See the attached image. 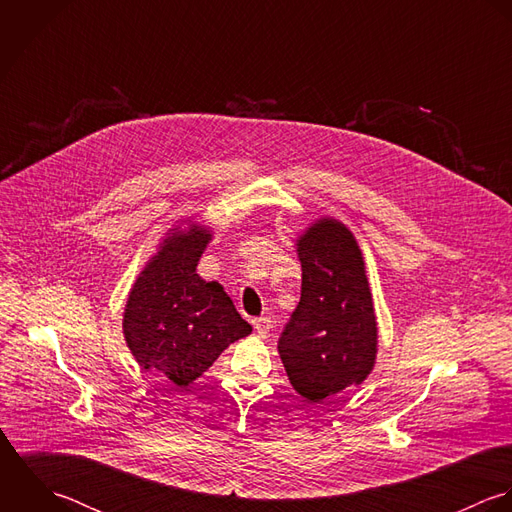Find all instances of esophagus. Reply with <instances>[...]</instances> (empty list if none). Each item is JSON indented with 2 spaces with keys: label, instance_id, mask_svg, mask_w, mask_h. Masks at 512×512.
Segmentation results:
<instances>
[{
  "label": "esophagus",
  "instance_id": "34e87169",
  "mask_svg": "<svg viewBox=\"0 0 512 512\" xmlns=\"http://www.w3.org/2000/svg\"><path fill=\"white\" fill-rule=\"evenodd\" d=\"M251 322H253V328L257 330L259 336H267V334H269V330H271V318L259 316V318H253Z\"/></svg>",
  "mask_w": 512,
  "mask_h": 512
}]
</instances>
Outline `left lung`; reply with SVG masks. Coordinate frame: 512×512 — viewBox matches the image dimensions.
I'll use <instances>...</instances> for the list:
<instances>
[{"mask_svg": "<svg viewBox=\"0 0 512 512\" xmlns=\"http://www.w3.org/2000/svg\"><path fill=\"white\" fill-rule=\"evenodd\" d=\"M301 301L279 336L293 388L308 402L366 380L376 360V316L362 253L334 219L314 223L299 239Z\"/></svg>", "mask_w": 512, "mask_h": 512, "instance_id": "left-lung-1", "label": "left lung"}]
</instances>
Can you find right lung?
Listing matches in <instances>:
<instances>
[{
	"label": "right lung",
	"instance_id": "1",
	"mask_svg": "<svg viewBox=\"0 0 512 512\" xmlns=\"http://www.w3.org/2000/svg\"><path fill=\"white\" fill-rule=\"evenodd\" d=\"M209 233L192 227L168 237L136 279L124 308V338L136 362L176 386L200 378L251 326L223 287L196 273Z\"/></svg>",
	"mask_w": 512,
	"mask_h": 512
}]
</instances>
